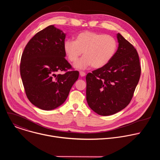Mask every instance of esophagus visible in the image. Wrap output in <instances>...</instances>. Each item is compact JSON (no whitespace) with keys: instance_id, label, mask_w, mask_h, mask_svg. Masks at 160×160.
Segmentation results:
<instances>
[{"instance_id":"obj_1","label":"esophagus","mask_w":160,"mask_h":160,"mask_svg":"<svg viewBox=\"0 0 160 160\" xmlns=\"http://www.w3.org/2000/svg\"><path fill=\"white\" fill-rule=\"evenodd\" d=\"M80 75L81 77H85L86 75V73L83 72H80Z\"/></svg>"}]
</instances>
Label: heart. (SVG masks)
<instances>
[{"instance_id":"b5f03b06","label":"heart","mask_w":160,"mask_h":160,"mask_svg":"<svg viewBox=\"0 0 160 160\" xmlns=\"http://www.w3.org/2000/svg\"><path fill=\"white\" fill-rule=\"evenodd\" d=\"M118 44L116 39L109 35H104L90 31L78 33L75 40H66L63 43L64 51L68 59L75 62L79 70H85L92 66L94 68H101L108 64L115 56Z\"/></svg>"}]
</instances>
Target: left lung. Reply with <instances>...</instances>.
Instances as JSON below:
<instances>
[{
    "label": "left lung",
    "instance_id": "1",
    "mask_svg": "<svg viewBox=\"0 0 160 160\" xmlns=\"http://www.w3.org/2000/svg\"><path fill=\"white\" fill-rule=\"evenodd\" d=\"M118 48L110 62L86 76L88 105L99 115L115 114L130 103L141 76L138 52L120 33Z\"/></svg>",
    "mask_w": 160,
    "mask_h": 160
}]
</instances>
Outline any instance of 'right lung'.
Masks as SVG:
<instances>
[{
    "label": "right lung",
    "instance_id": "right-lung-1",
    "mask_svg": "<svg viewBox=\"0 0 160 160\" xmlns=\"http://www.w3.org/2000/svg\"><path fill=\"white\" fill-rule=\"evenodd\" d=\"M66 34L54 25L36 33L22 54L20 74L28 100L43 110L62 104L78 80V71L65 59L63 43ZM64 71V74L57 73Z\"/></svg>",
    "mask_w": 160,
    "mask_h": 160
}]
</instances>
